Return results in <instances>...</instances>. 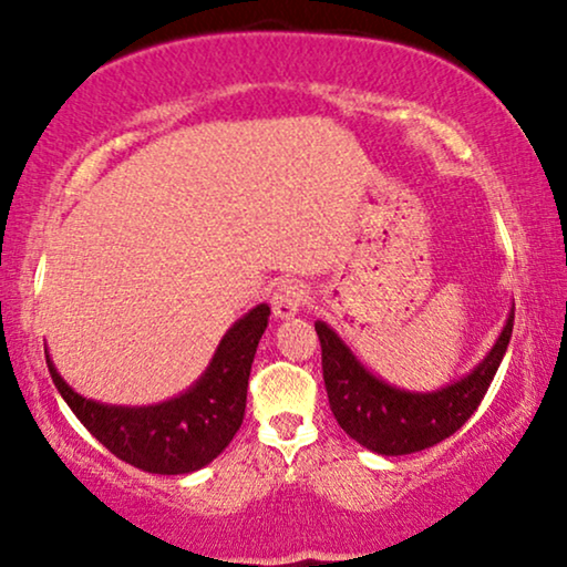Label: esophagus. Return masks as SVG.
I'll use <instances>...</instances> for the list:
<instances>
[{
	"instance_id": "esophagus-1",
	"label": "esophagus",
	"mask_w": 567,
	"mask_h": 567,
	"mask_svg": "<svg viewBox=\"0 0 567 567\" xmlns=\"http://www.w3.org/2000/svg\"><path fill=\"white\" fill-rule=\"evenodd\" d=\"M308 292L303 285L298 282H285L279 285L275 298H271V311H275L277 319H292L300 308H303Z\"/></svg>"
}]
</instances>
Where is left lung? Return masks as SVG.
I'll return each mask as SVG.
<instances>
[{"instance_id":"left-lung-1","label":"left lung","mask_w":567,"mask_h":567,"mask_svg":"<svg viewBox=\"0 0 567 567\" xmlns=\"http://www.w3.org/2000/svg\"><path fill=\"white\" fill-rule=\"evenodd\" d=\"M321 342V368L329 406L339 427L360 446L383 456H404L430 449L454 435L477 412L493 383L513 334V308L508 321L485 354V360L462 381L437 391H404L375 379L360 365L350 347L323 321H316Z\"/></svg>"}]
</instances>
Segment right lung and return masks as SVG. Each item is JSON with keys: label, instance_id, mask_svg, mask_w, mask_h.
Masks as SVG:
<instances>
[{"label": "right lung", "instance_id": "add662e5", "mask_svg": "<svg viewBox=\"0 0 567 567\" xmlns=\"http://www.w3.org/2000/svg\"><path fill=\"white\" fill-rule=\"evenodd\" d=\"M267 321V303L251 308L217 344L202 379L161 404L116 406L80 396L47 354L49 373L70 410L113 456L142 472L188 474L220 456L238 433L251 362Z\"/></svg>", "mask_w": 567, "mask_h": 567}]
</instances>
